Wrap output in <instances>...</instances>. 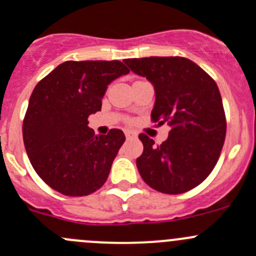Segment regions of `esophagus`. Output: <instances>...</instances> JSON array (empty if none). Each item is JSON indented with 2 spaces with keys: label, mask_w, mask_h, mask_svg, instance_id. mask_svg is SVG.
<instances>
[{
  "label": "esophagus",
  "mask_w": 256,
  "mask_h": 256,
  "mask_svg": "<svg viewBox=\"0 0 256 256\" xmlns=\"http://www.w3.org/2000/svg\"><path fill=\"white\" fill-rule=\"evenodd\" d=\"M125 136H126V139H135V138H136V134L134 132V131L126 130V131H125Z\"/></svg>",
  "instance_id": "34e87169"
}]
</instances>
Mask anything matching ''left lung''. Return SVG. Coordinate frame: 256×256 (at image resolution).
<instances>
[{
  "instance_id": "8db88e82",
  "label": "left lung",
  "mask_w": 256,
  "mask_h": 256,
  "mask_svg": "<svg viewBox=\"0 0 256 256\" xmlns=\"http://www.w3.org/2000/svg\"><path fill=\"white\" fill-rule=\"evenodd\" d=\"M134 73L154 84L152 121L170 126L160 145L145 134L136 166L144 182L166 194L193 190L210 176L226 136V116L216 82L183 56L125 59Z\"/></svg>"
}]
</instances>
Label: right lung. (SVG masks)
I'll use <instances>...</instances> for the list:
<instances>
[{
	"label": "right lung",
	"mask_w": 256,
	"mask_h": 256,
	"mask_svg": "<svg viewBox=\"0 0 256 256\" xmlns=\"http://www.w3.org/2000/svg\"><path fill=\"white\" fill-rule=\"evenodd\" d=\"M128 72L120 60H68L35 86L22 138L31 166L50 188L80 197L104 184L125 135L118 128L94 135L88 116L101 111L107 86Z\"/></svg>",
	"instance_id": "obj_1"
}]
</instances>
